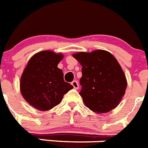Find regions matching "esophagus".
Instances as JSON below:
<instances>
[{"mask_svg":"<svg viewBox=\"0 0 148 148\" xmlns=\"http://www.w3.org/2000/svg\"><path fill=\"white\" fill-rule=\"evenodd\" d=\"M71 84L73 85V88H75V89H79V82H78L77 81H73V82H72Z\"/></svg>","mask_w":148,"mask_h":148,"instance_id":"1","label":"esophagus"}]
</instances>
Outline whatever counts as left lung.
<instances>
[{"mask_svg": "<svg viewBox=\"0 0 148 148\" xmlns=\"http://www.w3.org/2000/svg\"><path fill=\"white\" fill-rule=\"evenodd\" d=\"M73 56L82 66L79 94L85 106L97 113L116 108L125 94L127 82L115 58L104 50L78 52Z\"/></svg>", "mask_w": 148, "mask_h": 148, "instance_id": "1", "label": "left lung"}]
</instances>
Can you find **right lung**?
Here are the masks:
<instances>
[{
  "label": "right lung",
  "mask_w": 148,
  "mask_h": 148,
  "mask_svg": "<svg viewBox=\"0 0 148 148\" xmlns=\"http://www.w3.org/2000/svg\"><path fill=\"white\" fill-rule=\"evenodd\" d=\"M62 54L42 51L35 54L24 69L20 90L24 99L40 111L58 106L65 93L73 88L66 82L64 73L58 67Z\"/></svg>",
  "instance_id": "add662e5"
}]
</instances>
